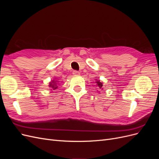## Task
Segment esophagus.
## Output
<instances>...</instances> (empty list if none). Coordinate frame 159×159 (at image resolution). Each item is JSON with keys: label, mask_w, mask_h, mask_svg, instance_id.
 Returning a JSON list of instances; mask_svg holds the SVG:
<instances>
[{"label": "esophagus", "mask_w": 159, "mask_h": 159, "mask_svg": "<svg viewBox=\"0 0 159 159\" xmlns=\"http://www.w3.org/2000/svg\"><path fill=\"white\" fill-rule=\"evenodd\" d=\"M73 74H74V75H79L80 74V72H79L78 71L75 70V71H73Z\"/></svg>", "instance_id": "34e87169"}]
</instances>
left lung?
I'll return each instance as SVG.
<instances>
[{
    "mask_svg": "<svg viewBox=\"0 0 159 159\" xmlns=\"http://www.w3.org/2000/svg\"><path fill=\"white\" fill-rule=\"evenodd\" d=\"M96 81H96V83H97V86H98V87L99 88H100V89H102V87H103V83L101 82L99 80H96Z\"/></svg>",
    "mask_w": 159,
    "mask_h": 159,
    "instance_id": "1",
    "label": "left lung"
}]
</instances>
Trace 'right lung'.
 Returning <instances> with one entry per match:
<instances>
[{"mask_svg":"<svg viewBox=\"0 0 159 159\" xmlns=\"http://www.w3.org/2000/svg\"><path fill=\"white\" fill-rule=\"evenodd\" d=\"M58 81H55L54 80H52L49 84V87L52 88V89H54V90L57 89V83H56V82H58Z\"/></svg>","mask_w":159,"mask_h":159,"instance_id":"1","label":"right lung"}]
</instances>
